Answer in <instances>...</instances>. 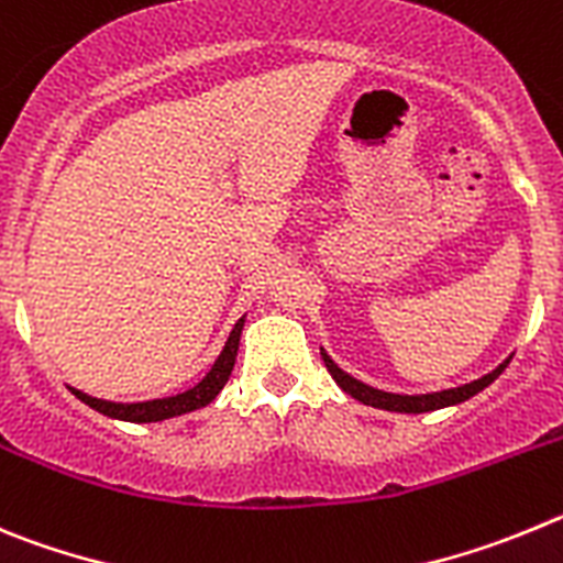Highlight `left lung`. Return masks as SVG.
Segmentation results:
<instances>
[{"mask_svg": "<svg viewBox=\"0 0 563 563\" xmlns=\"http://www.w3.org/2000/svg\"><path fill=\"white\" fill-rule=\"evenodd\" d=\"M322 362H325L328 373H331L333 382H336L339 387L344 389V393L353 395L356 401L369 404V407H378V409H389V412H432V409L452 407V404L465 401V398H471V395H477L479 389L488 387V384L494 382V378L499 376V373H503L505 367H508V362H505V364H499V367H496L494 373H488V376L477 378V382H471V384H463V387L443 389V393L393 395V393H382V389L367 387V384L356 382V378H351V376H347V373H342V369H339L336 364H333L331 358H328V353H322Z\"/></svg>", "mask_w": 563, "mask_h": 563, "instance_id": "obj_1", "label": "left lung"}]
</instances>
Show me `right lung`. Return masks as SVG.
Instances as JSON below:
<instances>
[{"mask_svg": "<svg viewBox=\"0 0 563 563\" xmlns=\"http://www.w3.org/2000/svg\"><path fill=\"white\" fill-rule=\"evenodd\" d=\"M241 331H244V319H238L235 328H232L230 339H227L224 351H221L219 362L212 364V369L196 384L194 389H185L179 395H170V398H156V401H143V404H111V401H100V398H92V395L78 393L80 401L89 404L98 412L109 415V418L118 420H129V423H156V420L165 418H176V415L194 412V409L207 407V404L216 398V395L224 389L227 378H230L232 367H235V356H238V342H241Z\"/></svg>", "mask_w": 563, "mask_h": 563, "instance_id": "right-lung-1", "label": "right lung"}]
</instances>
